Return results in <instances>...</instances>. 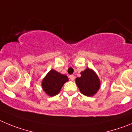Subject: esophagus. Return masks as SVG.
Returning a JSON list of instances; mask_svg holds the SVG:
<instances>
[{
  "label": "esophagus",
  "mask_w": 132,
  "mask_h": 132,
  "mask_svg": "<svg viewBox=\"0 0 132 132\" xmlns=\"http://www.w3.org/2000/svg\"><path fill=\"white\" fill-rule=\"evenodd\" d=\"M69 78H70V79L71 80V81H73V80L75 79V76H73V75H70V76H69Z\"/></svg>",
  "instance_id": "34e87169"
}]
</instances>
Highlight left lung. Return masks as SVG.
Returning <instances> with one entry per match:
<instances>
[{"label": "left lung", "mask_w": 132, "mask_h": 132, "mask_svg": "<svg viewBox=\"0 0 132 132\" xmlns=\"http://www.w3.org/2000/svg\"><path fill=\"white\" fill-rule=\"evenodd\" d=\"M76 83L80 92L87 96H93L100 88V80L94 70L87 68L81 72V77H77Z\"/></svg>", "instance_id": "left-lung-1"}]
</instances>
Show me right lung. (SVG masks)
I'll use <instances>...</instances> for the list:
<instances>
[{"label":"right lung","mask_w":132,"mask_h":132,"mask_svg":"<svg viewBox=\"0 0 132 132\" xmlns=\"http://www.w3.org/2000/svg\"><path fill=\"white\" fill-rule=\"evenodd\" d=\"M68 80L67 76L51 69L43 79L42 87L47 95L54 96L59 94L62 86Z\"/></svg>","instance_id":"right-lung-1"}]
</instances>
